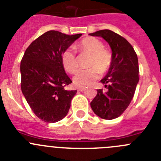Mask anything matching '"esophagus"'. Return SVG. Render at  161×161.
I'll use <instances>...</instances> for the list:
<instances>
[{
  "instance_id": "1",
  "label": "esophagus",
  "mask_w": 161,
  "mask_h": 161,
  "mask_svg": "<svg viewBox=\"0 0 161 161\" xmlns=\"http://www.w3.org/2000/svg\"><path fill=\"white\" fill-rule=\"evenodd\" d=\"M77 89H78V91H81V92H82V91H85L86 87H78Z\"/></svg>"
}]
</instances>
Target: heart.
<instances>
[{
    "instance_id": "heart-1",
    "label": "heart",
    "mask_w": 161,
    "mask_h": 161,
    "mask_svg": "<svg viewBox=\"0 0 161 161\" xmlns=\"http://www.w3.org/2000/svg\"><path fill=\"white\" fill-rule=\"evenodd\" d=\"M81 53L90 55L87 66L91 68L82 70L73 78L75 85L80 87L88 86L97 80L102 74L109 70L112 63V55L104 47L103 42L94 37H86L78 45ZM61 62L66 71L75 74L79 67V58L72 49H66L61 55Z\"/></svg>"
}]
</instances>
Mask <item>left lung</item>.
Here are the masks:
<instances>
[{"label": "left lung", "mask_w": 161, "mask_h": 161, "mask_svg": "<svg viewBox=\"0 0 161 161\" xmlns=\"http://www.w3.org/2000/svg\"><path fill=\"white\" fill-rule=\"evenodd\" d=\"M90 35L103 37L112 49L110 68L101 80L106 89L97 90L91 106L103 119H114L127 109L134 95L139 82L137 55L124 37L111 30H100Z\"/></svg>", "instance_id": "left-lung-1"}]
</instances>
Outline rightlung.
<instances>
[{"instance_id": "1", "label": "right lung", "mask_w": 161, "mask_h": 161, "mask_svg": "<svg viewBox=\"0 0 161 161\" xmlns=\"http://www.w3.org/2000/svg\"><path fill=\"white\" fill-rule=\"evenodd\" d=\"M82 34L69 36L48 31L31 42L20 63L21 91L36 116L54 123L65 118L77 91H67L72 82L61 62L62 53Z\"/></svg>"}]
</instances>
